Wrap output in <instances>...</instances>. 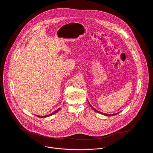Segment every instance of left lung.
Wrapping results in <instances>:
<instances>
[{
    "label": "left lung",
    "mask_w": 153,
    "mask_h": 153,
    "mask_svg": "<svg viewBox=\"0 0 153 153\" xmlns=\"http://www.w3.org/2000/svg\"><path fill=\"white\" fill-rule=\"evenodd\" d=\"M88 103H89V105H90V107L92 108V109H94L95 111H96V112H97V113H99V114H101L102 115H105V116H109V117H111V116H113V115H117V114H119V112H117V113H116V114H104V113H102V112H101L100 111H97V110H96V109L94 108L92 105H91V104H90V103H89V102H88Z\"/></svg>",
    "instance_id": "1"
}]
</instances>
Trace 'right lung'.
<instances>
[{
	"instance_id": "right-lung-1",
	"label": "right lung",
	"mask_w": 153,
	"mask_h": 153,
	"mask_svg": "<svg viewBox=\"0 0 153 153\" xmlns=\"http://www.w3.org/2000/svg\"><path fill=\"white\" fill-rule=\"evenodd\" d=\"M60 109H61V108H58V109L56 110L55 111H54V112L51 113V114H49V115H45V116H39V115H37V117H51V115H54V114L57 113V112H58V111L60 110Z\"/></svg>"
}]
</instances>
